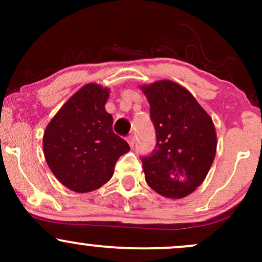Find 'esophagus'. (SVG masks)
Masks as SVG:
<instances>
[{"label": "esophagus", "instance_id": "34e87169", "mask_svg": "<svg viewBox=\"0 0 262 262\" xmlns=\"http://www.w3.org/2000/svg\"><path fill=\"white\" fill-rule=\"evenodd\" d=\"M126 142H128L130 148H133L134 147V142H136V141H134V137L130 136V137H128V138H126Z\"/></svg>", "mask_w": 262, "mask_h": 262}]
</instances>
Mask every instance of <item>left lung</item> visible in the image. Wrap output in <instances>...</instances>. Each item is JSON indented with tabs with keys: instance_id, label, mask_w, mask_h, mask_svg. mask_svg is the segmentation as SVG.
I'll use <instances>...</instances> for the list:
<instances>
[{
	"instance_id": "8db88e82",
	"label": "left lung",
	"mask_w": 262,
	"mask_h": 262,
	"mask_svg": "<svg viewBox=\"0 0 262 262\" xmlns=\"http://www.w3.org/2000/svg\"><path fill=\"white\" fill-rule=\"evenodd\" d=\"M156 128V149L142 158L150 189L182 199L203 184L216 152L212 118L191 92L170 80L142 84Z\"/></svg>"
}]
</instances>
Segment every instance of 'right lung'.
<instances>
[{
    "label": "right lung",
    "mask_w": 262,
    "mask_h": 262,
    "mask_svg": "<svg viewBox=\"0 0 262 262\" xmlns=\"http://www.w3.org/2000/svg\"><path fill=\"white\" fill-rule=\"evenodd\" d=\"M110 90L87 83L73 94L47 125L43 152L53 175L76 192H90L112 179L129 144L113 132L105 110Z\"/></svg>",
    "instance_id": "obj_1"
}]
</instances>
